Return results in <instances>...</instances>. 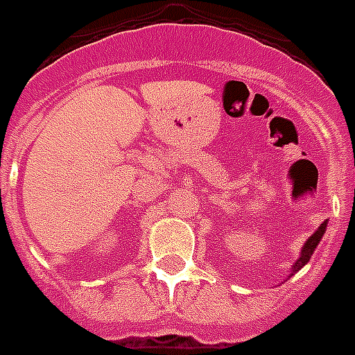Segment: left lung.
Returning <instances> with one entry per match:
<instances>
[{
	"instance_id": "left-lung-1",
	"label": "left lung",
	"mask_w": 355,
	"mask_h": 355,
	"mask_svg": "<svg viewBox=\"0 0 355 355\" xmlns=\"http://www.w3.org/2000/svg\"><path fill=\"white\" fill-rule=\"evenodd\" d=\"M326 232V221L320 225L317 230L313 232V236H309V239L306 243H304L302 247V252H300V258L295 261V265H293V272H297V270H300L304 267V265L308 263L309 258H311V254L315 252V248H317V245L320 243V239H322V236H324Z\"/></svg>"
}]
</instances>
